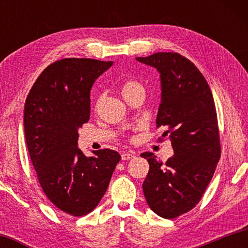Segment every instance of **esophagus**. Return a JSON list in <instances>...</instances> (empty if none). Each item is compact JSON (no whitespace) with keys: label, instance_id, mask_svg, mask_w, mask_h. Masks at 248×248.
Instances as JSON below:
<instances>
[{"label":"esophagus","instance_id":"esophagus-1","mask_svg":"<svg viewBox=\"0 0 248 248\" xmlns=\"http://www.w3.org/2000/svg\"><path fill=\"white\" fill-rule=\"evenodd\" d=\"M134 157V154L132 152H124L121 154V158L124 159V161H128L130 158H133Z\"/></svg>","mask_w":248,"mask_h":248}]
</instances>
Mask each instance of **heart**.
I'll return each instance as SVG.
<instances>
[{
  "mask_svg": "<svg viewBox=\"0 0 248 248\" xmlns=\"http://www.w3.org/2000/svg\"><path fill=\"white\" fill-rule=\"evenodd\" d=\"M120 89H121V94H123L124 97H127L128 95L132 94L133 92L136 91H143V87H142L141 83L133 78L124 79L123 84H121Z\"/></svg>",
  "mask_w": 248,
  "mask_h": 248,
  "instance_id": "1",
  "label": "heart"
}]
</instances>
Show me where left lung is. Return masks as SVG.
<instances>
[{"mask_svg": "<svg viewBox=\"0 0 248 248\" xmlns=\"http://www.w3.org/2000/svg\"><path fill=\"white\" fill-rule=\"evenodd\" d=\"M137 60L161 74L156 127L165 131L158 141L167 137L175 152L165 164L153 153L141 154L150 164L142 187L157 216L175 219L198 204L220 159L215 100L203 75L182 54L157 52Z\"/></svg>", "mask_w": 248, "mask_h": 248, "instance_id": "left-lung-1", "label": "left lung"}]
</instances>
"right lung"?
<instances>
[{"label": "right lung", "mask_w": 248, "mask_h": 248, "mask_svg": "<svg viewBox=\"0 0 248 248\" xmlns=\"http://www.w3.org/2000/svg\"><path fill=\"white\" fill-rule=\"evenodd\" d=\"M112 61L66 58L46 68L24 109L29 156L47 198L64 213L82 217L99 203L120 154L104 149L86 156L78 130L90 120L91 89Z\"/></svg>", "instance_id": "add662e5"}]
</instances>
